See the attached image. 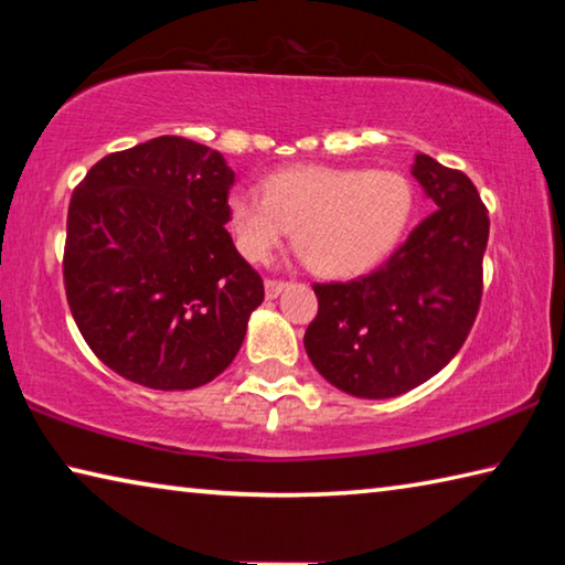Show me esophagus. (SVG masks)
I'll return each mask as SVG.
<instances>
[{
    "label": "esophagus",
    "instance_id": "obj_1",
    "mask_svg": "<svg viewBox=\"0 0 565 565\" xmlns=\"http://www.w3.org/2000/svg\"><path fill=\"white\" fill-rule=\"evenodd\" d=\"M264 289H266V299H276V296H279L286 289V284L276 281V279H266Z\"/></svg>",
    "mask_w": 565,
    "mask_h": 565
}]
</instances>
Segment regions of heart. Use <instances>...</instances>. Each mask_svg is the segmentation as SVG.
<instances>
[{
    "mask_svg": "<svg viewBox=\"0 0 565 565\" xmlns=\"http://www.w3.org/2000/svg\"><path fill=\"white\" fill-rule=\"evenodd\" d=\"M414 214V186L388 169L289 167L264 181V194L234 189L226 218L246 262H269L291 234L313 271L349 279L394 252Z\"/></svg>",
    "mask_w": 565,
    "mask_h": 565,
    "instance_id": "heart-1",
    "label": "heart"
}]
</instances>
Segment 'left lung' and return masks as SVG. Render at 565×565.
Instances as JSON below:
<instances>
[{
    "instance_id": "1",
    "label": "left lung",
    "mask_w": 565,
    "mask_h": 565,
    "mask_svg": "<svg viewBox=\"0 0 565 565\" xmlns=\"http://www.w3.org/2000/svg\"><path fill=\"white\" fill-rule=\"evenodd\" d=\"M411 174L436 212L376 271L313 284L319 313L306 353L331 386L359 398H394L436 376L481 303L489 212L473 181L428 154H416Z\"/></svg>"
}]
</instances>
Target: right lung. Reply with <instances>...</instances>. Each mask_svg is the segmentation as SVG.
Segmentation results:
<instances>
[{
	"instance_id": "right-lung-1",
	"label": "right lung",
	"mask_w": 565,
	"mask_h": 565,
	"mask_svg": "<svg viewBox=\"0 0 565 565\" xmlns=\"http://www.w3.org/2000/svg\"><path fill=\"white\" fill-rule=\"evenodd\" d=\"M232 184L218 151L157 137L104 157L74 189L66 301L97 359L134 384L199 388L242 349L264 281L224 226Z\"/></svg>"
}]
</instances>
